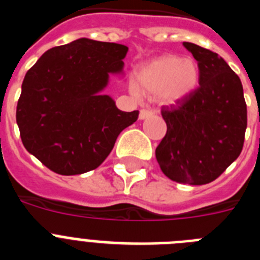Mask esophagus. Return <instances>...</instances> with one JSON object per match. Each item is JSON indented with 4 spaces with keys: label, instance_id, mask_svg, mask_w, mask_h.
Listing matches in <instances>:
<instances>
[{
    "label": "esophagus",
    "instance_id": "1",
    "mask_svg": "<svg viewBox=\"0 0 260 260\" xmlns=\"http://www.w3.org/2000/svg\"><path fill=\"white\" fill-rule=\"evenodd\" d=\"M152 114H153L152 110H150V109H141V112H139V118L144 119V118H147V117L152 116Z\"/></svg>",
    "mask_w": 260,
    "mask_h": 260
}]
</instances>
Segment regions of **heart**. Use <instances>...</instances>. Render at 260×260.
Instances as JSON below:
<instances>
[{
  "label": "heart",
  "mask_w": 260,
  "mask_h": 260,
  "mask_svg": "<svg viewBox=\"0 0 260 260\" xmlns=\"http://www.w3.org/2000/svg\"><path fill=\"white\" fill-rule=\"evenodd\" d=\"M201 69L192 58L165 54L146 62L135 71V86L142 93L158 96L164 104H176L195 92Z\"/></svg>",
  "instance_id": "1"
}]
</instances>
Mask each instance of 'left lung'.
<instances>
[{
	"label": "left lung",
	"mask_w": 260,
	"mask_h": 260,
	"mask_svg": "<svg viewBox=\"0 0 260 260\" xmlns=\"http://www.w3.org/2000/svg\"><path fill=\"white\" fill-rule=\"evenodd\" d=\"M201 69V82L189 98L161 108L167 134L156 148L162 173L178 183L215 181L240 156L247 108L238 75L219 54L183 43Z\"/></svg>",
	"instance_id": "8db88e82"
}]
</instances>
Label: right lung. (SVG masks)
Instances as JSON below:
<instances>
[{"label":"right lung","mask_w":260,"mask_h":260,"mask_svg":"<svg viewBox=\"0 0 260 260\" xmlns=\"http://www.w3.org/2000/svg\"><path fill=\"white\" fill-rule=\"evenodd\" d=\"M128 48L78 39L54 47L27 71L17 105L23 146L62 176L93 171L139 112H122L102 95L112 73H121Z\"/></svg>","instance_id":"1"}]
</instances>
